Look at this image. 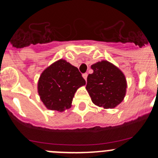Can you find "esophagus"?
<instances>
[{"mask_svg": "<svg viewBox=\"0 0 158 158\" xmlns=\"http://www.w3.org/2000/svg\"><path fill=\"white\" fill-rule=\"evenodd\" d=\"M82 76H83V77L85 78V80L86 81V79H87V77H88V73H83V75H82Z\"/></svg>", "mask_w": 158, "mask_h": 158, "instance_id": "34e87169", "label": "esophagus"}]
</instances>
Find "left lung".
<instances>
[{"instance_id": "obj_1", "label": "left lung", "mask_w": 158, "mask_h": 158, "mask_svg": "<svg viewBox=\"0 0 158 158\" xmlns=\"http://www.w3.org/2000/svg\"><path fill=\"white\" fill-rule=\"evenodd\" d=\"M93 73L87 77L86 90L95 105L114 108L126 96V77L114 64L103 60L91 65Z\"/></svg>"}]
</instances>
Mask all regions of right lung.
I'll return each instance as SVG.
<instances>
[{"label": "right lung", "instance_id": "add662e5", "mask_svg": "<svg viewBox=\"0 0 158 158\" xmlns=\"http://www.w3.org/2000/svg\"><path fill=\"white\" fill-rule=\"evenodd\" d=\"M85 85L77 68L59 59L43 71L38 81V93L47 109L62 112L70 108L75 93Z\"/></svg>", "mask_w": 158, "mask_h": 158}]
</instances>
